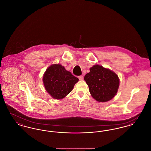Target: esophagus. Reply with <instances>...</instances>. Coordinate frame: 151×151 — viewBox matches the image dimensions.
Wrapping results in <instances>:
<instances>
[{
    "label": "esophagus",
    "instance_id": "obj_1",
    "mask_svg": "<svg viewBox=\"0 0 151 151\" xmlns=\"http://www.w3.org/2000/svg\"><path fill=\"white\" fill-rule=\"evenodd\" d=\"M78 78H79V79L80 80H83V76L82 75H80V76H78Z\"/></svg>",
    "mask_w": 151,
    "mask_h": 151
}]
</instances>
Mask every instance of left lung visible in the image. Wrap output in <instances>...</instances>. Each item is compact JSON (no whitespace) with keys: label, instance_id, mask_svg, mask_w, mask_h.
<instances>
[{"label":"left lung","instance_id":"8db88e82","mask_svg":"<svg viewBox=\"0 0 151 151\" xmlns=\"http://www.w3.org/2000/svg\"><path fill=\"white\" fill-rule=\"evenodd\" d=\"M92 96L99 102H106L115 96L119 79L115 72L101 65H95L84 76Z\"/></svg>","mask_w":151,"mask_h":151}]
</instances>
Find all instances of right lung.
I'll return each instance as SVG.
<instances>
[{"label":"right lung","mask_w":151,"mask_h":151,"mask_svg":"<svg viewBox=\"0 0 151 151\" xmlns=\"http://www.w3.org/2000/svg\"><path fill=\"white\" fill-rule=\"evenodd\" d=\"M45 88L52 98L62 99L70 93L79 79L60 64L49 67L44 74Z\"/></svg>","instance_id":"obj_1"}]
</instances>
